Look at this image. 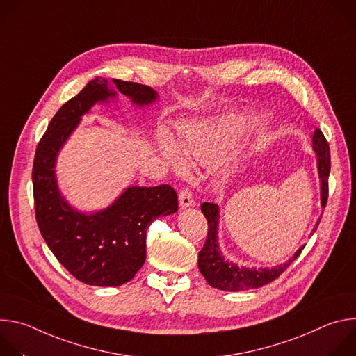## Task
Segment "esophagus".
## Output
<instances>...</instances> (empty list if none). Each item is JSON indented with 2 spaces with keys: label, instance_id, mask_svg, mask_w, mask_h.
<instances>
[{
  "label": "esophagus",
  "instance_id": "1",
  "mask_svg": "<svg viewBox=\"0 0 356 356\" xmlns=\"http://www.w3.org/2000/svg\"><path fill=\"white\" fill-rule=\"evenodd\" d=\"M179 202H180V209H187L194 206V198L193 194L188 188H181L179 193Z\"/></svg>",
  "mask_w": 356,
  "mask_h": 356
}]
</instances>
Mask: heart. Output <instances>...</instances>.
Returning a JSON list of instances; mask_svg holds the SVG:
<instances>
[{
  "label": "heart",
  "mask_w": 356,
  "mask_h": 356,
  "mask_svg": "<svg viewBox=\"0 0 356 356\" xmlns=\"http://www.w3.org/2000/svg\"><path fill=\"white\" fill-rule=\"evenodd\" d=\"M161 147L165 159L177 173H181L186 169V162L183 156L179 155L180 153L188 161L204 165L216 161L217 155L220 154L218 134L207 125L201 124H193L183 131V138L179 145L180 152L166 135H163L161 139Z\"/></svg>",
  "instance_id": "1"
}]
</instances>
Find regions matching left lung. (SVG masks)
<instances>
[{
    "label": "left lung",
    "mask_w": 356,
    "mask_h": 356,
    "mask_svg": "<svg viewBox=\"0 0 356 356\" xmlns=\"http://www.w3.org/2000/svg\"><path fill=\"white\" fill-rule=\"evenodd\" d=\"M313 149L317 156V168L320 176V188H321V206L323 209L327 204L328 198V176L331 169V156L330 146L323 135V132L316 128L313 135ZM201 211L204 214L209 222V234L204 246L198 252V269L201 275L206 277L207 283L216 289L224 291H242L249 289H258L279 277L301 253L304 246H300L294 255L273 268H243L236 264L227 261L221 253L218 243V222H220V207L214 202H202ZM321 218H318L314 225L312 235L316 232Z\"/></svg>",
    "instance_id": "8db88e82"
}]
</instances>
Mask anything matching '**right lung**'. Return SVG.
<instances>
[{"instance_id": "obj_1", "label": "right lung", "mask_w": 356, "mask_h": 356, "mask_svg": "<svg viewBox=\"0 0 356 356\" xmlns=\"http://www.w3.org/2000/svg\"><path fill=\"white\" fill-rule=\"evenodd\" d=\"M121 92L138 107L150 106L158 92L143 84L95 77L50 121L38 143L33 169V200L39 231L56 259L90 286H121L146 259V231L158 217L177 211V194L169 184L131 186L99 211L81 213L59 190L56 161L81 117L97 103H110Z\"/></svg>"}]
</instances>
